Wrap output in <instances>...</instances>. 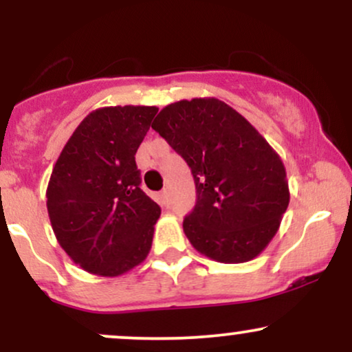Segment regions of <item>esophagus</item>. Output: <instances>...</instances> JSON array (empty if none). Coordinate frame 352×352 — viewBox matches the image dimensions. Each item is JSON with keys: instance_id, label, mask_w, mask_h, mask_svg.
<instances>
[{"instance_id": "esophagus-1", "label": "esophagus", "mask_w": 352, "mask_h": 352, "mask_svg": "<svg viewBox=\"0 0 352 352\" xmlns=\"http://www.w3.org/2000/svg\"><path fill=\"white\" fill-rule=\"evenodd\" d=\"M160 197H162L164 201H167L168 204V200H170V192H168V188H164L162 193H160Z\"/></svg>"}]
</instances>
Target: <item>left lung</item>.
Listing matches in <instances>:
<instances>
[{"label":"left lung","instance_id":"1","mask_svg":"<svg viewBox=\"0 0 352 352\" xmlns=\"http://www.w3.org/2000/svg\"><path fill=\"white\" fill-rule=\"evenodd\" d=\"M153 131L192 170L197 205L184 232L218 263H246L268 246L289 204L281 157L240 112L217 98L165 106Z\"/></svg>","mask_w":352,"mask_h":352}]
</instances>
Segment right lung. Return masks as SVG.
I'll list each match as a JSON object with an SVG mask.
<instances>
[{
	"label": "right lung",
	"mask_w": 352,
	"mask_h": 352,
	"mask_svg": "<svg viewBox=\"0 0 352 352\" xmlns=\"http://www.w3.org/2000/svg\"><path fill=\"white\" fill-rule=\"evenodd\" d=\"M155 106L99 107L60 151L46 207L60 248L84 272L114 278L147 258L160 207L140 190L135 152Z\"/></svg>",
	"instance_id": "obj_1"
}]
</instances>
